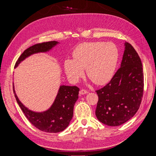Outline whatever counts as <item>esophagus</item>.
<instances>
[{"label":"esophagus","mask_w":156,"mask_h":156,"mask_svg":"<svg viewBox=\"0 0 156 156\" xmlns=\"http://www.w3.org/2000/svg\"><path fill=\"white\" fill-rule=\"evenodd\" d=\"M87 93H88V92L86 90H83V89L81 90L79 92V94H81V95H84V94H86Z\"/></svg>","instance_id":"esophagus-1"}]
</instances>
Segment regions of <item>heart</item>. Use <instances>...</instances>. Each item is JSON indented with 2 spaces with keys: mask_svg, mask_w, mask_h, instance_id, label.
<instances>
[{
  "mask_svg": "<svg viewBox=\"0 0 156 156\" xmlns=\"http://www.w3.org/2000/svg\"><path fill=\"white\" fill-rule=\"evenodd\" d=\"M73 60L64 61L65 72L72 82H77L86 69L88 77L98 85L109 82L115 74L119 51L112 43L85 42L73 50Z\"/></svg>",
  "mask_w": 156,
  "mask_h": 156,
  "instance_id": "b5f03b06",
  "label": "heart"
}]
</instances>
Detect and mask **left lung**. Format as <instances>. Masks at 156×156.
Masks as SVG:
<instances>
[{
  "mask_svg": "<svg viewBox=\"0 0 156 156\" xmlns=\"http://www.w3.org/2000/svg\"><path fill=\"white\" fill-rule=\"evenodd\" d=\"M144 88L143 66L131 44L124 42L120 68L106 86L96 91L98 101L96 116L110 126L124 124L137 112Z\"/></svg>",
  "mask_w": 156,
  "mask_h": 156,
  "instance_id": "1",
  "label": "left lung"
}]
</instances>
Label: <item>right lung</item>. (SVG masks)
Masks as SVG:
<instances>
[{
    "label": "right lung",
    "instance_id": "add662e5",
    "mask_svg": "<svg viewBox=\"0 0 156 156\" xmlns=\"http://www.w3.org/2000/svg\"><path fill=\"white\" fill-rule=\"evenodd\" d=\"M60 43L52 41L36 44L26 49L17 60L16 68L22 61L30 56L40 53H47ZM13 86V93L18 105L27 119L38 129L47 133H58L64 131L69 124L73 115V107L79 98V88L75 86L60 85L51 106L45 111L36 112L25 107L18 98Z\"/></svg>",
    "mask_w": 156,
    "mask_h": 156
}]
</instances>
